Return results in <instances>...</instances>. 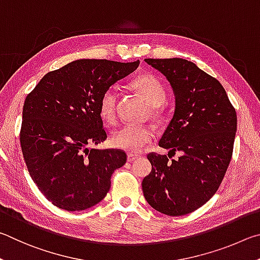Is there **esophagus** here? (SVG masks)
I'll list each match as a JSON object with an SVG mask.
<instances>
[{
  "mask_svg": "<svg viewBox=\"0 0 260 260\" xmlns=\"http://www.w3.org/2000/svg\"><path fill=\"white\" fill-rule=\"evenodd\" d=\"M139 157V155H136V154H127V161L129 162H133L135 160H137Z\"/></svg>",
  "mask_w": 260,
  "mask_h": 260,
  "instance_id": "1",
  "label": "esophagus"
}]
</instances>
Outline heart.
<instances>
[{
  "label": "heart",
  "instance_id": "1",
  "mask_svg": "<svg viewBox=\"0 0 260 260\" xmlns=\"http://www.w3.org/2000/svg\"><path fill=\"white\" fill-rule=\"evenodd\" d=\"M131 89L140 94L145 102L151 105V115L162 118L166 114L165 84L155 75L145 73L131 81ZM117 93L113 88L104 91L99 100V114L105 122L113 124L116 120ZM154 131L149 126L122 125L113 131L111 144L114 147L129 153H138L152 143Z\"/></svg>",
  "mask_w": 260,
  "mask_h": 260
}]
</instances>
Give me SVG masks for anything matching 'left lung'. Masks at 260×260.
<instances>
[{"instance_id":"left-lung-1","label":"left lung","mask_w":260,"mask_h":260,"mask_svg":"<svg viewBox=\"0 0 260 260\" xmlns=\"http://www.w3.org/2000/svg\"><path fill=\"white\" fill-rule=\"evenodd\" d=\"M174 89L176 109L158 146L178 160L149 153L142 183L149 206L168 216L193 212L219 188L233 154L236 112L220 82L181 58L145 59Z\"/></svg>"}]
</instances>
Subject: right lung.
I'll return each instance as SVG.
<instances>
[{
  "label": "right lung",
  "instance_id": "1",
  "mask_svg": "<svg viewBox=\"0 0 260 260\" xmlns=\"http://www.w3.org/2000/svg\"><path fill=\"white\" fill-rule=\"evenodd\" d=\"M139 60L80 59L49 72L27 94L20 146L31 179L48 201L67 211L93 207L126 162L122 149H95L107 134L99 114L105 90L133 73Z\"/></svg>",
  "mask_w": 260,
  "mask_h": 260
}]
</instances>
